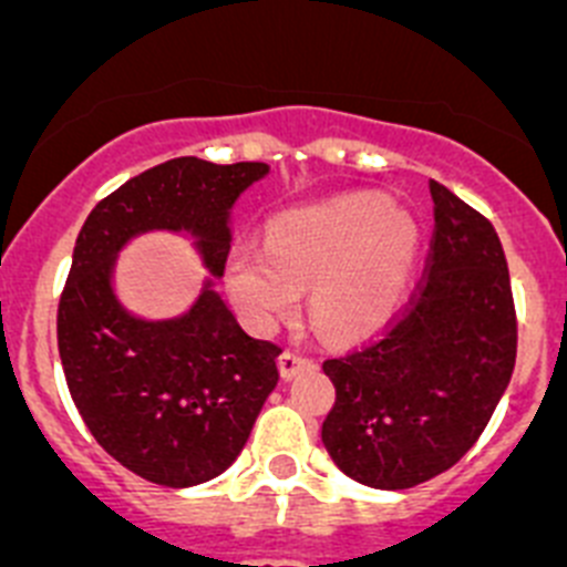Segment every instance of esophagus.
I'll return each mask as SVG.
<instances>
[{
	"label": "esophagus",
	"instance_id": "obj_1",
	"mask_svg": "<svg viewBox=\"0 0 567 567\" xmlns=\"http://www.w3.org/2000/svg\"><path fill=\"white\" fill-rule=\"evenodd\" d=\"M310 364H313V361L305 353H299V350H285V353L279 355V372H282L285 379H293L296 372H302L305 367Z\"/></svg>",
	"mask_w": 567,
	"mask_h": 567
}]
</instances>
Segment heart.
Listing matches in <instances>:
<instances>
[{
    "label": "heart",
    "instance_id": "obj_1",
    "mask_svg": "<svg viewBox=\"0 0 567 567\" xmlns=\"http://www.w3.org/2000/svg\"><path fill=\"white\" fill-rule=\"evenodd\" d=\"M421 228L381 195H344L282 214L268 246L243 239L226 257V288L257 330L277 328L310 290V316L330 339H359L401 305Z\"/></svg>",
    "mask_w": 567,
    "mask_h": 567
}]
</instances>
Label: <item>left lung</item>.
<instances>
[{
	"label": "left lung",
	"instance_id": "obj_1",
	"mask_svg": "<svg viewBox=\"0 0 567 567\" xmlns=\"http://www.w3.org/2000/svg\"><path fill=\"white\" fill-rule=\"evenodd\" d=\"M430 274L379 339L324 361L336 404L321 441L372 488H412L455 466L486 430L517 359V316L499 237L481 212L430 183Z\"/></svg>",
	"mask_w": 567,
	"mask_h": 567
}]
</instances>
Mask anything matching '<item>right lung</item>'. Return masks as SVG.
I'll list each match as a JSON object with an SVG mask.
<instances>
[{
	"instance_id": "right-lung-1",
	"label": "right lung",
	"mask_w": 567,
	"mask_h": 567,
	"mask_svg": "<svg viewBox=\"0 0 567 567\" xmlns=\"http://www.w3.org/2000/svg\"><path fill=\"white\" fill-rule=\"evenodd\" d=\"M268 163L175 157L132 177L90 212L59 302V355L86 430L121 466L186 488L226 472L279 381L274 341L248 336L214 282L226 271L231 208ZM188 233L213 277L172 320H141L114 293L130 238Z\"/></svg>"
}]
</instances>
